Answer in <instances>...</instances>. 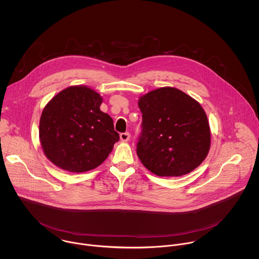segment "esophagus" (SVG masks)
Listing matches in <instances>:
<instances>
[{
	"label": "esophagus",
	"mask_w": 259,
	"mask_h": 259,
	"mask_svg": "<svg viewBox=\"0 0 259 259\" xmlns=\"http://www.w3.org/2000/svg\"><path fill=\"white\" fill-rule=\"evenodd\" d=\"M119 138H120V141L122 142H127L130 141V138H131V135L128 133H122L119 135Z\"/></svg>",
	"instance_id": "obj_1"
}]
</instances>
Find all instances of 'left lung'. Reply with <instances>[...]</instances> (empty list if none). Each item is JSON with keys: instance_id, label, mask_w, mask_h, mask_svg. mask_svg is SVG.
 Wrapping results in <instances>:
<instances>
[{"instance_id": "1", "label": "left lung", "mask_w": 259, "mask_h": 259, "mask_svg": "<svg viewBox=\"0 0 259 259\" xmlns=\"http://www.w3.org/2000/svg\"><path fill=\"white\" fill-rule=\"evenodd\" d=\"M142 135L137 153L158 177H181L196 168L210 148V128L198 102L176 88L142 96Z\"/></svg>"}]
</instances>
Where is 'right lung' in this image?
I'll use <instances>...</instances> for the list:
<instances>
[{"mask_svg": "<svg viewBox=\"0 0 259 259\" xmlns=\"http://www.w3.org/2000/svg\"><path fill=\"white\" fill-rule=\"evenodd\" d=\"M102 103L93 89L73 85L46 105L38 134L51 162L70 172H84L106 160L119 136L111 116L100 110Z\"/></svg>", "mask_w": 259, "mask_h": 259, "instance_id": "add662e5", "label": "right lung"}]
</instances>
